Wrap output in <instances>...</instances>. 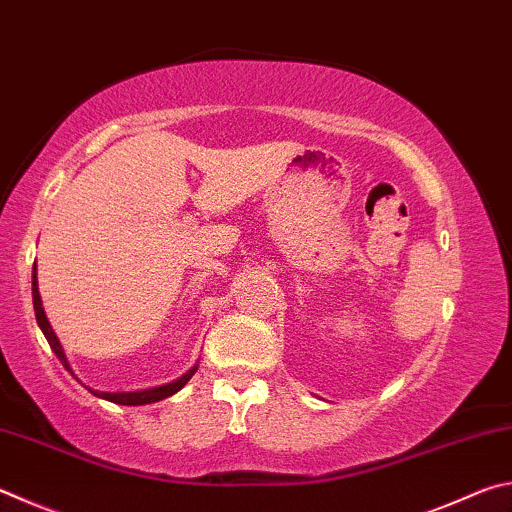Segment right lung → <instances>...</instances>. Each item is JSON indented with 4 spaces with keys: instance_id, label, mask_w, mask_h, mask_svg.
<instances>
[{
    "instance_id": "add662e5",
    "label": "right lung",
    "mask_w": 512,
    "mask_h": 512,
    "mask_svg": "<svg viewBox=\"0 0 512 512\" xmlns=\"http://www.w3.org/2000/svg\"><path fill=\"white\" fill-rule=\"evenodd\" d=\"M33 287H31V291H33V309H36V318H38V325H40V329H42V334H45V339L49 341V345H51V350L56 352V357L60 359V363H63V366L69 370V366H67V359H65V352H63V348H60V343H58V339H56V334H54V329H51V325H49V320H47V316H45V309H42V300H40V293H38V280H36V268H33ZM196 372V368L194 370H189L187 375H183L180 379H176V381H171V384H167V386H158V388H151V391H137V393H99V391H90L97 395V397H103V400H110V402H115V404H124V406H140V404H151V402H160V400H164V397H169V395H173V393H178L180 388H183L189 379H192V375Z\"/></svg>"
}]
</instances>
